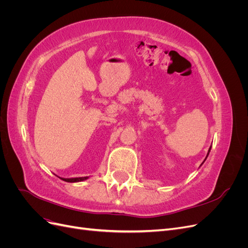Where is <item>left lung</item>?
<instances>
[{
    "instance_id": "left-lung-1",
    "label": "left lung",
    "mask_w": 248,
    "mask_h": 248,
    "mask_svg": "<svg viewBox=\"0 0 248 248\" xmlns=\"http://www.w3.org/2000/svg\"><path fill=\"white\" fill-rule=\"evenodd\" d=\"M210 150H211V147H210V148H209V151H208V153H207V156H206V158H205V160L207 159V157H208V155H209V153H210ZM205 160H204V161H202V163H204V162H205ZM202 164H201V166H202Z\"/></svg>"
}]
</instances>
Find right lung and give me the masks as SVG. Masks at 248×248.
I'll return each instance as SVG.
<instances>
[{"instance_id": "add662e5", "label": "right lung", "mask_w": 248, "mask_h": 248, "mask_svg": "<svg viewBox=\"0 0 248 248\" xmlns=\"http://www.w3.org/2000/svg\"><path fill=\"white\" fill-rule=\"evenodd\" d=\"M60 178V177H59ZM62 179L65 182H69V183H74V182H81L85 181V180L89 179V177H79V178H60Z\"/></svg>"}]
</instances>
